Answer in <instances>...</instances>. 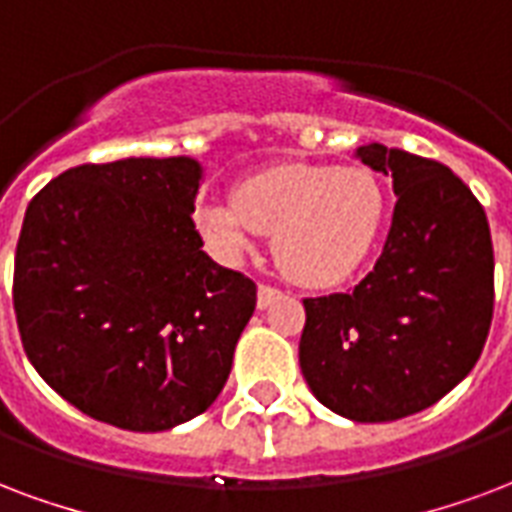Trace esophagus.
I'll return each instance as SVG.
<instances>
[{
    "label": "esophagus",
    "mask_w": 512,
    "mask_h": 512,
    "mask_svg": "<svg viewBox=\"0 0 512 512\" xmlns=\"http://www.w3.org/2000/svg\"><path fill=\"white\" fill-rule=\"evenodd\" d=\"M278 297H280V288L261 283V286H259V307H270Z\"/></svg>",
    "instance_id": "1"
}]
</instances>
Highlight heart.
<instances>
[{
	"label": "heart",
	"mask_w": 512,
	"mask_h": 512,
	"mask_svg": "<svg viewBox=\"0 0 512 512\" xmlns=\"http://www.w3.org/2000/svg\"><path fill=\"white\" fill-rule=\"evenodd\" d=\"M383 218V188L370 169L291 161L242 180L234 202L207 199L197 221L226 259L272 232V251L288 278L326 286L348 278L370 253Z\"/></svg>",
	"instance_id": "obj_1"
}]
</instances>
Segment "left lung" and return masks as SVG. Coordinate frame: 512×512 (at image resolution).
<instances>
[{
    "label": "left lung",
    "mask_w": 512,
    "mask_h": 512,
    "mask_svg": "<svg viewBox=\"0 0 512 512\" xmlns=\"http://www.w3.org/2000/svg\"><path fill=\"white\" fill-rule=\"evenodd\" d=\"M356 156L391 175L394 218L359 286L305 299L299 367L337 416L383 424L470 375L494 313V248L483 207L445 164L380 142Z\"/></svg>",
    "instance_id": "8db88e82"
}]
</instances>
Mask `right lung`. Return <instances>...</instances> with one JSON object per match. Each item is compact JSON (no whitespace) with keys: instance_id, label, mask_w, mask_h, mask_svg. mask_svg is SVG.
Returning <instances> with one entry per match:
<instances>
[{"instance_id":"right-lung-1","label":"right lung","mask_w":512,"mask_h":512,"mask_svg":"<svg viewBox=\"0 0 512 512\" xmlns=\"http://www.w3.org/2000/svg\"><path fill=\"white\" fill-rule=\"evenodd\" d=\"M188 156L80 164L29 202L15 248L23 351L80 413L164 432L205 413L232 370L256 283L194 226Z\"/></svg>"}]
</instances>
